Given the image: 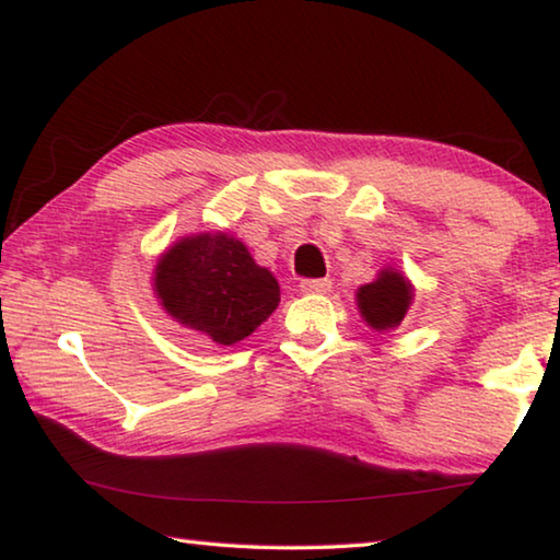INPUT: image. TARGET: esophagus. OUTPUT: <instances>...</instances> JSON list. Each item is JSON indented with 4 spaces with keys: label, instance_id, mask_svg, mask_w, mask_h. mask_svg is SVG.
<instances>
[{
    "label": "esophagus",
    "instance_id": "1",
    "mask_svg": "<svg viewBox=\"0 0 560 560\" xmlns=\"http://www.w3.org/2000/svg\"><path fill=\"white\" fill-rule=\"evenodd\" d=\"M330 287H334V281H330V279H306V281H301L303 293H328Z\"/></svg>",
    "mask_w": 560,
    "mask_h": 560
}]
</instances>
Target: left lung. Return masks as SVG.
I'll list each match as a JSON object with an SVG mask.
<instances>
[{
	"label": "left lung",
	"instance_id": "1",
	"mask_svg": "<svg viewBox=\"0 0 560 560\" xmlns=\"http://www.w3.org/2000/svg\"><path fill=\"white\" fill-rule=\"evenodd\" d=\"M360 316L375 330H390L402 324L412 303V283L397 269H383L377 279L355 293Z\"/></svg>",
	"mask_w": 560,
	"mask_h": 560
}]
</instances>
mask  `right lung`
Returning a JSON list of instances; mask_svg holds the SVG:
<instances>
[{"label": "right lung", "mask_w": 560, "mask_h": 560, "mask_svg": "<svg viewBox=\"0 0 560 560\" xmlns=\"http://www.w3.org/2000/svg\"><path fill=\"white\" fill-rule=\"evenodd\" d=\"M153 289L177 324L234 346L279 306V281L224 232L183 236L158 259Z\"/></svg>", "instance_id": "1"}]
</instances>
